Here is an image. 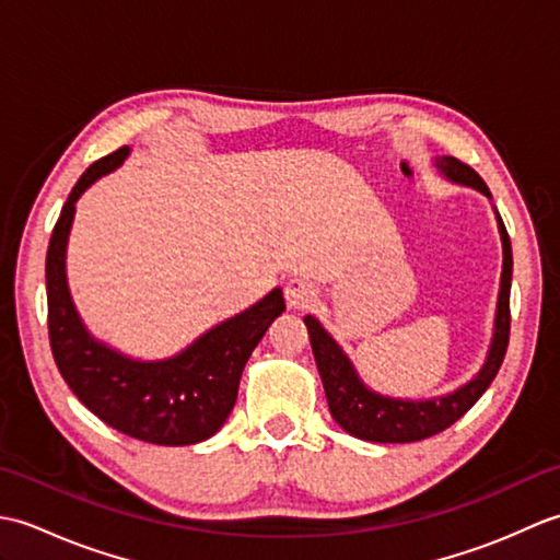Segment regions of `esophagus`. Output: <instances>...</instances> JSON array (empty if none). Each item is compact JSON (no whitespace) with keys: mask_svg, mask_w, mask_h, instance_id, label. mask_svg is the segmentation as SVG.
Wrapping results in <instances>:
<instances>
[{"mask_svg":"<svg viewBox=\"0 0 560 560\" xmlns=\"http://www.w3.org/2000/svg\"><path fill=\"white\" fill-rule=\"evenodd\" d=\"M317 301V289L311 281L305 279H293L287 283V303L293 311H305Z\"/></svg>","mask_w":560,"mask_h":560,"instance_id":"obj_1","label":"esophagus"}]
</instances>
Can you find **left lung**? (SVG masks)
Returning <instances> with one entry per match:
<instances>
[{
    "mask_svg": "<svg viewBox=\"0 0 560 560\" xmlns=\"http://www.w3.org/2000/svg\"><path fill=\"white\" fill-rule=\"evenodd\" d=\"M435 165L447 180L479 189L481 195L491 199L489 187H486L479 173L469 168L467 163L452 156H438ZM495 219L503 241V273L501 291H498L493 339L489 347V355H486V363L481 365L477 377L469 380V383L462 385L459 389L450 392V395L421 401L377 395V392L363 385V380L355 373L349 355L327 335V329L319 325L313 315L305 317V327L307 335H311L315 363L319 377H323L331 419H335L349 435L371 440V443H416V440L431 438L440 431H445V428L462 419V416L479 401L483 392L489 389L493 377L501 371V363L508 351L510 281H513V249H510V237L503 219L498 217V211Z\"/></svg>",
    "mask_w": 560,
    "mask_h": 560,
    "instance_id": "1",
    "label": "left lung"
}]
</instances>
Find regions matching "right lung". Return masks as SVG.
Listing matches in <instances>:
<instances>
[{
  "label": "right lung",
  "mask_w": 560,
  "mask_h": 560,
  "mask_svg": "<svg viewBox=\"0 0 560 560\" xmlns=\"http://www.w3.org/2000/svg\"><path fill=\"white\" fill-rule=\"evenodd\" d=\"M129 156L122 147L79 177L47 247V331L55 363L79 401L115 431L153 445H195L229 419L243 368L287 303L281 289L211 327L173 359L137 361L81 323L67 287V241L77 199Z\"/></svg>",
  "instance_id": "1"
}]
</instances>
